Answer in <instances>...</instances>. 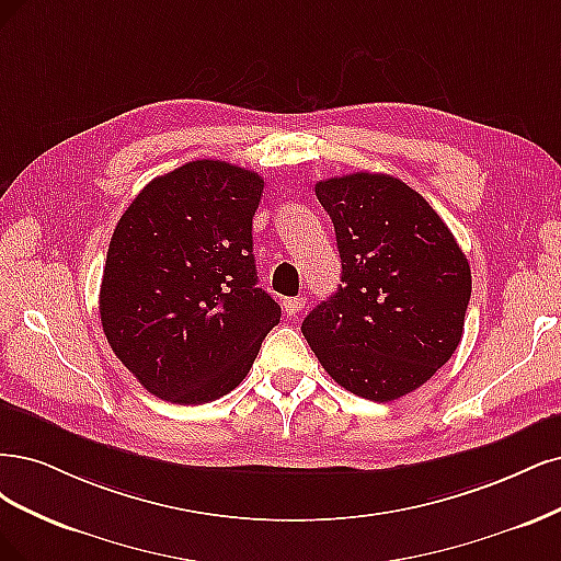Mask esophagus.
Listing matches in <instances>:
<instances>
[{
	"instance_id": "obj_1",
	"label": "esophagus",
	"mask_w": 561,
	"mask_h": 561,
	"mask_svg": "<svg viewBox=\"0 0 561 561\" xmlns=\"http://www.w3.org/2000/svg\"><path fill=\"white\" fill-rule=\"evenodd\" d=\"M305 298L302 296H296V298H284L282 300V307H284V314L286 317H298L302 310H305Z\"/></svg>"
}]
</instances>
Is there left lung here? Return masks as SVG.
I'll use <instances>...</instances> for the list:
<instances>
[{"label": "left lung", "mask_w": 561, "mask_h": 561, "mask_svg": "<svg viewBox=\"0 0 561 561\" xmlns=\"http://www.w3.org/2000/svg\"><path fill=\"white\" fill-rule=\"evenodd\" d=\"M314 191L335 228L342 284L300 331L340 387L377 403L401 399L459 347L468 259L438 211L401 179L354 172Z\"/></svg>", "instance_id": "obj_1"}]
</instances>
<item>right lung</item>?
I'll return each mask as SVG.
<instances>
[{"label": "right lung", "instance_id": "right-lung-1", "mask_svg": "<svg viewBox=\"0 0 561 561\" xmlns=\"http://www.w3.org/2000/svg\"><path fill=\"white\" fill-rule=\"evenodd\" d=\"M263 176L193 160L156 176L106 251L102 329L121 364L162 401L201 405L238 387L282 307L259 288L251 221Z\"/></svg>", "mask_w": 561, "mask_h": 561}]
</instances>
